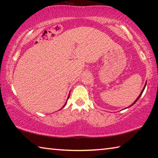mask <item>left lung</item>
<instances>
[{"instance_id": "1", "label": "left lung", "mask_w": 158, "mask_h": 158, "mask_svg": "<svg viewBox=\"0 0 158 158\" xmlns=\"http://www.w3.org/2000/svg\"><path fill=\"white\" fill-rule=\"evenodd\" d=\"M146 84H145V85H144V87H143V90H141V93H140V95H139V97L137 98V99H136V100L135 101V102H134V103L132 104V105H130V106H132L133 105H134V104H135V102H137L138 100H139V98L141 97V94H142V93H143V90H144V89H145V87H146ZM130 106H129V107H130Z\"/></svg>"}]
</instances>
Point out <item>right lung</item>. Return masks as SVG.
Segmentation results:
<instances>
[{
  "instance_id": "1",
  "label": "right lung",
  "mask_w": 158,
  "mask_h": 158,
  "mask_svg": "<svg viewBox=\"0 0 158 158\" xmlns=\"http://www.w3.org/2000/svg\"><path fill=\"white\" fill-rule=\"evenodd\" d=\"M69 98V95H68V98ZM65 105H66V102H65V105H63V107H62V108H63V107H64V106H65ZM62 108H61V109H62Z\"/></svg>"
}]
</instances>
